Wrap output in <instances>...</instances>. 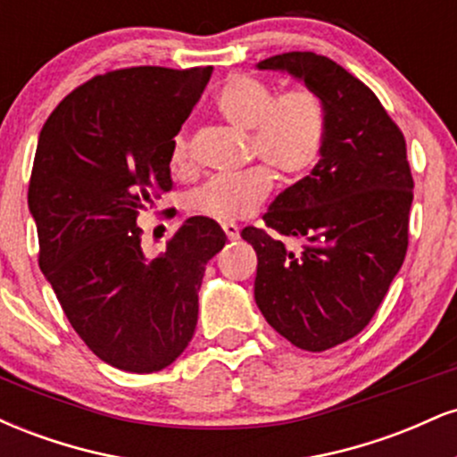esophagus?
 I'll use <instances>...</instances> for the list:
<instances>
[{"label": "esophagus", "mask_w": 457, "mask_h": 457, "mask_svg": "<svg viewBox=\"0 0 457 457\" xmlns=\"http://www.w3.org/2000/svg\"><path fill=\"white\" fill-rule=\"evenodd\" d=\"M223 232L228 236V240H236L240 236V229L236 223H223Z\"/></svg>", "instance_id": "34e87169"}]
</instances>
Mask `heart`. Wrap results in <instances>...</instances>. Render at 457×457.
<instances>
[{"label":"heart","mask_w":457,"mask_h":457,"mask_svg":"<svg viewBox=\"0 0 457 457\" xmlns=\"http://www.w3.org/2000/svg\"><path fill=\"white\" fill-rule=\"evenodd\" d=\"M214 107L225 122L249 133L251 154L260 156L281 178L305 174L318 161L327 118L322 101L307 87L275 98V90L262 79L236 75L217 92ZM170 161L176 171L191 167L185 130L174 137ZM270 185L266 167H251L234 178H212L193 193L188 204L193 211L214 221H240L258 211Z\"/></svg>","instance_id":"b5f03b06"}]
</instances>
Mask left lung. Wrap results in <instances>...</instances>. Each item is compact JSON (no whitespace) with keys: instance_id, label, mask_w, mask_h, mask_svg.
Here are the masks:
<instances>
[{"instance_id":"obj_1","label":"left lung","mask_w":457,"mask_h":457,"mask_svg":"<svg viewBox=\"0 0 457 457\" xmlns=\"http://www.w3.org/2000/svg\"><path fill=\"white\" fill-rule=\"evenodd\" d=\"M258 71L305 83L327 118L318 165L264 214L266 228L303 249L260 228L240 234L258 253L262 316L296 348L322 353L370 324L403 264L412 204L406 141L376 94L328 57L292 51Z\"/></svg>"}]
</instances>
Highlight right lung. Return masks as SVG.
I'll return each mask as SVG.
<instances>
[{
  "instance_id": "right-lung-1",
  "label": "right lung",
  "mask_w": 457,
  "mask_h": 457,
  "mask_svg": "<svg viewBox=\"0 0 457 457\" xmlns=\"http://www.w3.org/2000/svg\"><path fill=\"white\" fill-rule=\"evenodd\" d=\"M211 75L212 66L98 75L40 130L28 193L40 269L87 348L133 374L185 353L204 270L228 240L212 219L191 217L148 260L137 228L152 191L171 188V144Z\"/></svg>"
}]
</instances>
